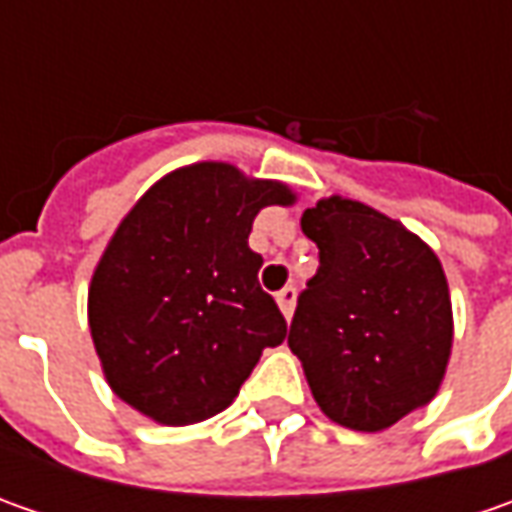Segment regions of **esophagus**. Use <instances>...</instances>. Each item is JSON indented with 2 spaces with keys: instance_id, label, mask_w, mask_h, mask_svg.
Returning <instances> with one entry per match:
<instances>
[{
  "instance_id": "1",
  "label": "esophagus",
  "mask_w": 512,
  "mask_h": 512,
  "mask_svg": "<svg viewBox=\"0 0 512 512\" xmlns=\"http://www.w3.org/2000/svg\"><path fill=\"white\" fill-rule=\"evenodd\" d=\"M276 302H279V310L285 313V319L293 316V307H296V287H282L279 293H276Z\"/></svg>"
}]
</instances>
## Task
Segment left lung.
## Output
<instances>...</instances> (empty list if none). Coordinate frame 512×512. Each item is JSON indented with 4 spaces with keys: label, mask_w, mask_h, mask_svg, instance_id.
Listing matches in <instances>:
<instances>
[{
    "label": "left lung",
    "mask_w": 512,
    "mask_h": 512,
    "mask_svg": "<svg viewBox=\"0 0 512 512\" xmlns=\"http://www.w3.org/2000/svg\"><path fill=\"white\" fill-rule=\"evenodd\" d=\"M319 270L299 296L287 347L330 422L379 433L433 402L453 350V305L433 247L356 199L302 213Z\"/></svg>",
    "instance_id": "left-lung-1"
}]
</instances>
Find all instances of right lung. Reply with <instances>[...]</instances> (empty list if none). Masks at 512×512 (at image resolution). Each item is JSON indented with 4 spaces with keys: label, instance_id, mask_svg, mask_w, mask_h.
<instances>
[{
    "label": "right lung",
    "instance_id": "add662e5",
    "mask_svg": "<svg viewBox=\"0 0 512 512\" xmlns=\"http://www.w3.org/2000/svg\"><path fill=\"white\" fill-rule=\"evenodd\" d=\"M293 202L285 182L196 162L130 207L88 287L90 339L122 402L168 427L233 404L262 350L287 333L247 236L262 207Z\"/></svg>",
    "mask_w": 512,
    "mask_h": 512
}]
</instances>
